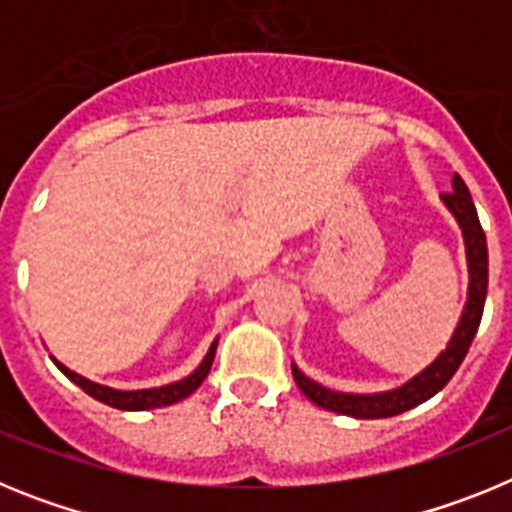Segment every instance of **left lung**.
I'll use <instances>...</instances> for the list:
<instances>
[{"mask_svg":"<svg viewBox=\"0 0 512 512\" xmlns=\"http://www.w3.org/2000/svg\"><path fill=\"white\" fill-rule=\"evenodd\" d=\"M443 202L454 212L459 220L461 230H464V243H467V261H469V300L464 305V315L459 320V328L454 330V338L449 341L446 351H441L436 361L428 369L410 379L408 384H402L392 392H382V395H343V392H333L320 387L318 382L307 379L305 374L292 364V377H295L297 387L307 400H312L318 408L333 410V413L348 415V418H392L405 410L415 408L420 402L431 400L436 392H441L449 379L454 377L456 369L461 366L464 356H467L469 346H472L474 336H477L479 320H482V310H485L487 297V238L485 230L479 225L477 210H474L472 194H469L467 184L459 174H454V189L443 192Z\"/></svg>","mask_w":512,"mask_h":512,"instance_id":"1","label":"left lung"}]
</instances>
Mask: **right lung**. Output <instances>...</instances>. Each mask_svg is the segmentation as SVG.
<instances>
[{
	"label": "right lung",
	"instance_id": "add662e5",
	"mask_svg": "<svg viewBox=\"0 0 512 512\" xmlns=\"http://www.w3.org/2000/svg\"><path fill=\"white\" fill-rule=\"evenodd\" d=\"M215 348H217V341L210 346L205 361H202V364L197 366V369H194L187 379H182V382H174V384H166V387H156V390H133V392L112 390V387H104V384L89 382V379H84L81 374L71 372V369H66L63 364H58V361H56V366L61 369L63 374H66V377L71 379V382L79 384L81 390L87 392V395H92L94 400L104 402V405H110V408L151 410V408H164V405H174V402H179V400H184V397L192 395V392L197 390L202 382H205L207 374H210L212 359H215Z\"/></svg>",
	"mask_w": 512,
	"mask_h": 512
}]
</instances>
